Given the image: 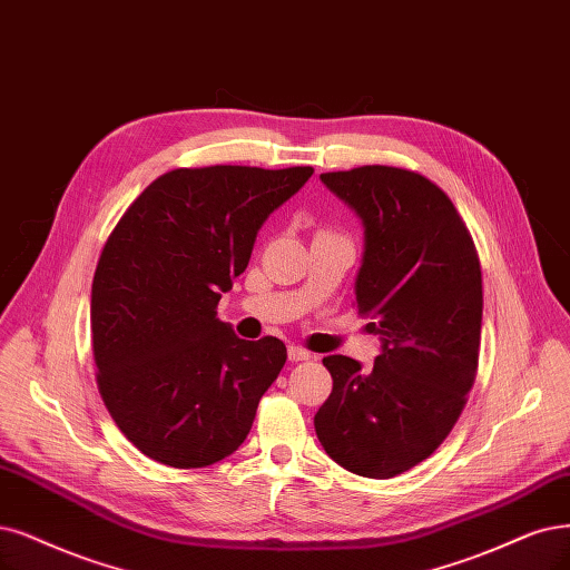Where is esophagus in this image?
<instances>
[{
	"mask_svg": "<svg viewBox=\"0 0 570 570\" xmlns=\"http://www.w3.org/2000/svg\"><path fill=\"white\" fill-rule=\"evenodd\" d=\"M288 360L291 362H305V360H309V352L301 345H288Z\"/></svg>",
	"mask_w": 570,
	"mask_h": 570,
	"instance_id": "34e87169",
	"label": "esophagus"
}]
</instances>
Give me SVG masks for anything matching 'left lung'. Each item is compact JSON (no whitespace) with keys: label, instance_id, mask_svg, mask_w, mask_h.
<instances>
[{"label":"left lung","instance_id":"left-lung-1","mask_svg":"<svg viewBox=\"0 0 570 570\" xmlns=\"http://www.w3.org/2000/svg\"><path fill=\"white\" fill-rule=\"evenodd\" d=\"M364 225L356 309L383 352L373 368L324 356L333 392L314 415L324 451L347 472L390 479L430 458L474 385L481 265L444 189L396 166L322 174Z\"/></svg>","mask_w":570,"mask_h":570}]
</instances>
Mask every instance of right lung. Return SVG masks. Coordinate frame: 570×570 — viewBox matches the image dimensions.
<instances>
[{
    "mask_svg": "<svg viewBox=\"0 0 570 570\" xmlns=\"http://www.w3.org/2000/svg\"><path fill=\"white\" fill-rule=\"evenodd\" d=\"M312 166L176 168L126 208L91 286L98 390L117 428L161 465L235 453L286 364L279 338L242 341L216 317L261 225Z\"/></svg>",
    "mask_w": 570,
    "mask_h": 570,
    "instance_id": "1",
    "label": "right lung"
}]
</instances>
